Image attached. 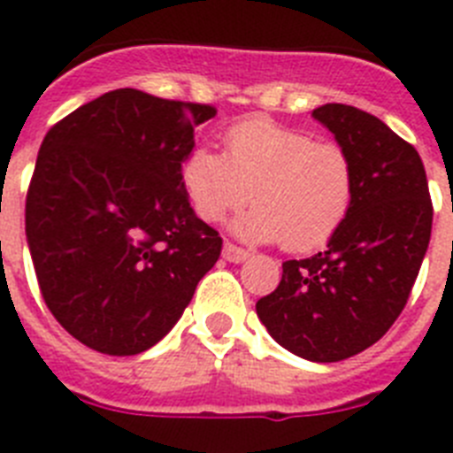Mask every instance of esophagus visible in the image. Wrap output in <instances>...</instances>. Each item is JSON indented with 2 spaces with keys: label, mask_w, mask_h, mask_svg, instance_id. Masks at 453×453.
Listing matches in <instances>:
<instances>
[{
  "label": "esophagus",
  "mask_w": 453,
  "mask_h": 453,
  "mask_svg": "<svg viewBox=\"0 0 453 453\" xmlns=\"http://www.w3.org/2000/svg\"><path fill=\"white\" fill-rule=\"evenodd\" d=\"M222 256H224V261H229V263H242L250 258V251L242 250V247H235L231 245V242H226L222 250Z\"/></svg>",
  "instance_id": "1"
}]
</instances>
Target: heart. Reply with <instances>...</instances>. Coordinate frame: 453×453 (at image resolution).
<instances>
[{"label": "heart", "mask_w": 453, "mask_h": 453, "mask_svg": "<svg viewBox=\"0 0 453 453\" xmlns=\"http://www.w3.org/2000/svg\"><path fill=\"white\" fill-rule=\"evenodd\" d=\"M226 151L197 147L183 163V186L197 215L219 222L247 202L256 208L235 222L254 242H276L292 254L324 247L345 224L356 172L345 147L265 118L226 131Z\"/></svg>", "instance_id": "b5f03b06"}]
</instances>
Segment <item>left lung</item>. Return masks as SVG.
I'll return each instance as SVG.
<instances>
[{"label":"left lung","instance_id":"1","mask_svg":"<svg viewBox=\"0 0 453 453\" xmlns=\"http://www.w3.org/2000/svg\"><path fill=\"white\" fill-rule=\"evenodd\" d=\"M313 118L351 156V211L326 251L283 263L256 302L272 338L306 361L335 363L381 340L408 302L431 240L429 183L413 145L374 115L324 104Z\"/></svg>","mask_w":453,"mask_h":453}]
</instances>
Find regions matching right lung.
<instances>
[{
	"label": "right lung",
	"instance_id": "right-lung-1",
	"mask_svg": "<svg viewBox=\"0 0 453 453\" xmlns=\"http://www.w3.org/2000/svg\"><path fill=\"white\" fill-rule=\"evenodd\" d=\"M208 104L134 88L47 131L27 192V242L47 308L95 351L134 356L177 324L222 238L188 202L181 165Z\"/></svg>",
	"mask_w": 453,
	"mask_h": 453
}]
</instances>
